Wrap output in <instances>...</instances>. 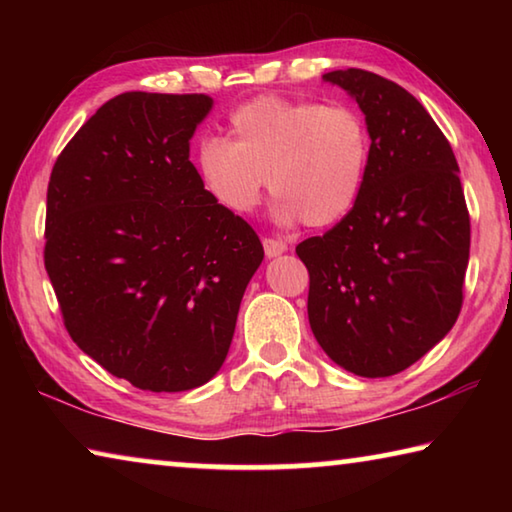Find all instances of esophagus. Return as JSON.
Listing matches in <instances>:
<instances>
[{"mask_svg":"<svg viewBox=\"0 0 512 512\" xmlns=\"http://www.w3.org/2000/svg\"><path fill=\"white\" fill-rule=\"evenodd\" d=\"M284 250H287V244H284L282 239H264V253H266V257H277V255H282Z\"/></svg>","mask_w":512,"mask_h":512,"instance_id":"1","label":"esophagus"}]
</instances>
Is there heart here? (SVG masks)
<instances>
[{
  "label": "heart",
  "instance_id": "obj_1",
  "mask_svg": "<svg viewBox=\"0 0 512 512\" xmlns=\"http://www.w3.org/2000/svg\"><path fill=\"white\" fill-rule=\"evenodd\" d=\"M372 137L348 103L257 97L230 115V142L205 137L196 173L205 194L232 216L259 205L266 178L275 219L332 228L348 219L368 180Z\"/></svg>",
  "mask_w": 512,
  "mask_h": 512
}]
</instances>
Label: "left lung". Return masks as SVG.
Wrapping results in <instances>:
<instances>
[{
    "label": "left lung",
    "instance_id": "8db88e82",
    "mask_svg": "<svg viewBox=\"0 0 512 512\" xmlns=\"http://www.w3.org/2000/svg\"><path fill=\"white\" fill-rule=\"evenodd\" d=\"M359 103L372 158L348 219L296 246L320 348L359 377H391L454 327L470 259L458 162L422 103L366 69L323 76Z\"/></svg>",
    "mask_w": 512,
    "mask_h": 512
}]
</instances>
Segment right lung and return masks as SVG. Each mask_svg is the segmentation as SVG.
<instances>
[{"label": "right lung", "mask_w": 512, "mask_h": 512, "mask_svg": "<svg viewBox=\"0 0 512 512\" xmlns=\"http://www.w3.org/2000/svg\"><path fill=\"white\" fill-rule=\"evenodd\" d=\"M212 103L119 94L51 169L45 268L67 332L142 391H192L219 372L264 259L255 230L205 194L189 162Z\"/></svg>", "instance_id": "obj_1"}]
</instances>
